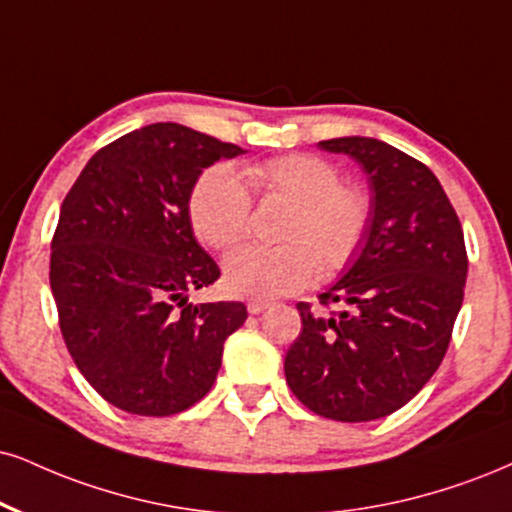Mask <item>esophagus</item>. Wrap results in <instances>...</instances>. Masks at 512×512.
I'll return each instance as SVG.
<instances>
[{
	"instance_id": "34e87169",
	"label": "esophagus",
	"mask_w": 512,
	"mask_h": 512,
	"mask_svg": "<svg viewBox=\"0 0 512 512\" xmlns=\"http://www.w3.org/2000/svg\"><path fill=\"white\" fill-rule=\"evenodd\" d=\"M268 308H270L268 301H249V306H246V311H249L251 315H258V313L268 311Z\"/></svg>"
}]
</instances>
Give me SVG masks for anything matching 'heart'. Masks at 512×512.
Segmentation results:
<instances>
[{
	"label": "heart",
	"instance_id": "obj_1",
	"mask_svg": "<svg viewBox=\"0 0 512 512\" xmlns=\"http://www.w3.org/2000/svg\"><path fill=\"white\" fill-rule=\"evenodd\" d=\"M244 182L230 168H211L189 194L194 235L227 251L251 232L254 201L294 204L282 246H244L227 256L225 289L244 299H277L304 289L323 268L344 270L356 258L372 223V201L356 182H339V170L315 154H282L251 163Z\"/></svg>",
	"mask_w": 512,
	"mask_h": 512
}]
</instances>
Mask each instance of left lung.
Segmentation results:
<instances>
[{"label":"left lung","mask_w":512,"mask_h":512,"mask_svg":"<svg viewBox=\"0 0 512 512\" xmlns=\"http://www.w3.org/2000/svg\"><path fill=\"white\" fill-rule=\"evenodd\" d=\"M320 149L361 163L372 223L356 263L318 294L323 308L344 301V311L296 304L301 332L285 356V377L313 413L368 422L406 406L444 361L468 251L456 211L425 163L372 137H337Z\"/></svg>","instance_id":"8db88e82"}]
</instances>
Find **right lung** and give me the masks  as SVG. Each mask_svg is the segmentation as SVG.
Segmentation results:
<instances>
[{"mask_svg": "<svg viewBox=\"0 0 512 512\" xmlns=\"http://www.w3.org/2000/svg\"><path fill=\"white\" fill-rule=\"evenodd\" d=\"M244 154L178 123H151L87 161L61 204L49 285L68 353L125 413L163 418L211 391L242 301L187 304L220 268L197 244L189 194L201 170Z\"/></svg>", "mask_w": 512, "mask_h": 512, "instance_id": "right-lung-1", "label": "right lung"}]
</instances>
